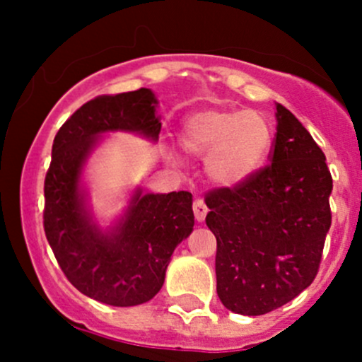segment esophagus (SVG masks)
Instances as JSON below:
<instances>
[{"label": "esophagus", "mask_w": 362, "mask_h": 362, "mask_svg": "<svg viewBox=\"0 0 362 362\" xmlns=\"http://www.w3.org/2000/svg\"><path fill=\"white\" fill-rule=\"evenodd\" d=\"M192 210H194L196 221L203 222L204 217H206V214H208V208H206V204H204L203 199H199V198L194 199V203H192Z\"/></svg>", "instance_id": "esophagus-1"}]
</instances>
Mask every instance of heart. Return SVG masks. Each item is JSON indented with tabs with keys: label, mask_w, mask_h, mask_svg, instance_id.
<instances>
[{
	"label": "heart",
	"mask_w": 362,
	"mask_h": 362,
	"mask_svg": "<svg viewBox=\"0 0 362 362\" xmlns=\"http://www.w3.org/2000/svg\"><path fill=\"white\" fill-rule=\"evenodd\" d=\"M275 129L257 110L206 108L182 120L178 141L189 156L204 159L214 185L236 189L261 171L272 152Z\"/></svg>",
	"instance_id": "b5f03b06"
}]
</instances>
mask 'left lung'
Here are the masks:
<instances>
[{
  "label": "left lung",
  "mask_w": 362,
  "mask_h": 362,
  "mask_svg": "<svg viewBox=\"0 0 362 362\" xmlns=\"http://www.w3.org/2000/svg\"><path fill=\"white\" fill-rule=\"evenodd\" d=\"M275 110L272 164L204 199L217 238V294L240 315H262L303 293L319 272L331 228L326 156L286 107L276 103Z\"/></svg>",
  "instance_id": "left-lung-1"
}]
</instances>
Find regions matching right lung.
<instances>
[{"instance_id":"1","label":"right lung","mask_w":362,"mask_h":362,"mask_svg":"<svg viewBox=\"0 0 362 362\" xmlns=\"http://www.w3.org/2000/svg\"><path fill=\"white\" fill-rule=\"evenodd\" d=\"M158 98L151 89L87 101L54 138L45 177L43 228L66 279L82 294L112 306L147 303L159 293L178 243L194 228L192 194L136 187L122 214L103 228L94 217L83 173L108 133L159 140Z\"/></svg>"}]
</instances>
